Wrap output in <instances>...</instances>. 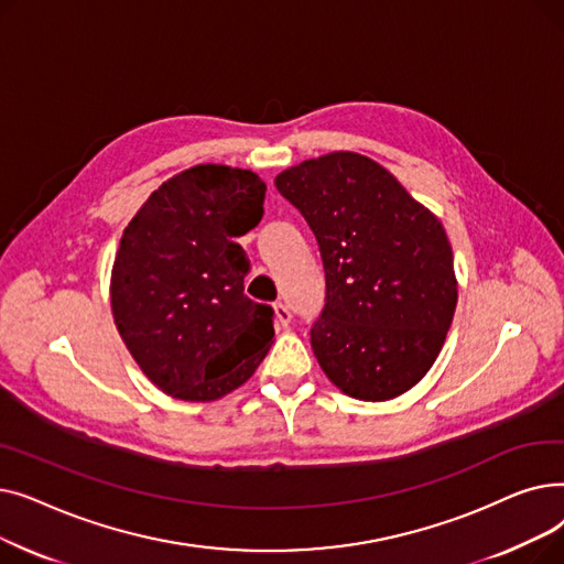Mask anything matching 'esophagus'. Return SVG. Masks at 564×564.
<instances>
[{"label": "esophagus", "instance_id": "34e87169", "mask_svg": "<svg viewBox=\"0 0 564 564\" xmlns=\"http://www.w3.org/2000/svg\"><path fill=\"white\" fill-rule=\"evenodd\" d=\"M274 315H276V322L281 324V327H288V324L292 322V313H290V308L283 302L274 304Z\"/></svg>", "mask_w": 564, "mask_h": 564}]
</instances>
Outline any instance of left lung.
<instances>
[{"mask_svg": "<svg viewBox=\"0 0 564 564\" xmlns=\"http://www.w3.org/2000/svg\"><path fill=\"white\" fill-rule=\"evenodd\" d=\"M311 226L327 279L315 359L349 398L381 402L425 377L457 306L441 221L375 160L329 153L276 175Z\"/></svg>", "mask_w": 564, "mask_h": 564, "instance_id": "1", "label": "left lung"}]
</instances>
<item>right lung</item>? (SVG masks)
I'll return each mask as SVG.
<instances>
[{"label": "right lung", "instance_id": "obj_1", "mask_svg": "<svg viewBox=\"0 0 564 564\" xmlns=\"http://www.w3.org/2000/svg\"><path fill=\"white\" fill-rule=\"evenodd\" d=\"M253 171L198 164L169 177L123 230L111 313L132 359L166 395L213 402L256 372L274 343V311L245 294L235 242L262 219Z\"/></svg>", "mask_w": 564, "mask_h": 564}]
</instances>
